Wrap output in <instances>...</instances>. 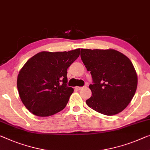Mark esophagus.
<instances>
[{"instance_id": "esophagus-1", "label": "esophagus", "mask_w": 150, "mask_h": 150, "mask_svg": "<svg viewBox=\"0 0 150 150\" xmlns=\"http://www.w3.org/2000/svg\"><path fill=\"white\" fill-rule=\"evenodd\" d=\"M83 88V87H79V86L75 87V89H77V90H81V89Z\"/></svg>"}]
</instances>
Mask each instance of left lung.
<instances>
[{
    "instance_id": "8db88e82",
    "label": "left lung",
    "mask_w": 150,
    "mask_h": 150,
    "mask_svg": "<svg viewBox=\"0 0 150 150\" xmlns=\"http://www.w3.org/2000/svg\"><path fill=\"white\" fill-rule=\"evenodd\" d=\"M81 59L93 79L88 106L108 116L123 110L137 87V75L130 59L113 49H81Z\"/></svg>"
}]
</instances>
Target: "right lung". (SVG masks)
<instances>
[{
    "mask_svg": "<svg viewBox=\"0 0 150 150\" xmlns=\"http://www.w3.org/2000/svg\"><path fill=\"white\" fill-rule=\"evenodd\" d=\"M80 48L68 52H43L25 62L17 76L19 97L38 117H49L65 108L73 88L68 87L67 69L79 57Z\"/></svg>",
    "mask_w": 150,
    "mask_h": 150,
    "instance_id": "right-lung-1",
    "label": "right lung"
}]
</instances>
